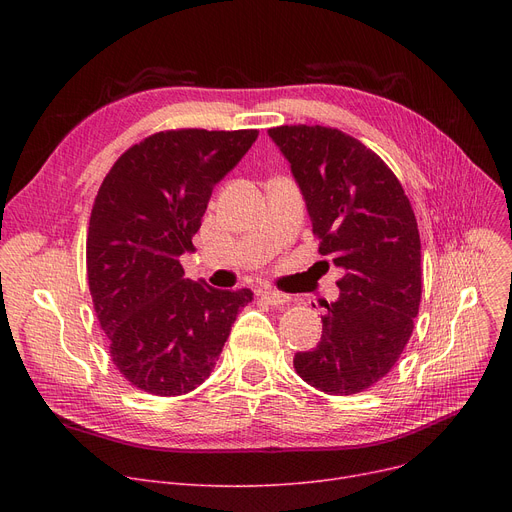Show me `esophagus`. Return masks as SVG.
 I'll return each instance as SVG.
<instances>
[{"label": "esophagus", "instance_id": "esophagus-1", "mask_svg": "<svg viewBox=\"0 0 512 512\" xmlns=\"http://www.w3.org/2000/svg\"><path fill=\"white\" fill-rule=\"evenodd\" d=\"M259 297H261V301H265L267 305H274V307H278V305H286V303L290 301L288 294L278 292V290H261Z\"/></svg>", "mask_w": 512, "mask_h": 512}]
</instances>
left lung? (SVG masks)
<instances>
[{
    "label": "left lung",
    "mask_w": 512,
    "mask_h": 512,
    "mask_svg": "<svg viewBox=\"0 0 512 512\" xmlns=\"http://www.w3.org/2000/svg\"><path fill=\"white\" fill-rule=\"evenodd\" d=\"M307 203L319 253L344 276L326 303L321 340L294 355L313 388L348 396L378 384L413 334L421 303V240L394 172L361 141L328 126L267 130Z\"/></svg>",
    "instance_id": "8db88e82"
}]
</instances>
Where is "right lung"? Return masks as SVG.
Returning <instances> with one entry per match:
<instances>
[{"label":"right lung","instance_id":"obj_1","mask_svg":"<svg viewBox=\"0 0 512 512\" xmlns=\"http://www.w3.org/2000/svg\"><path fill=\"white\" fill-rule=\"evenodd\" d=\"M257 130L180 128L124 151L103 178L87 236V276L110 355L130 386L180 396L218 361L249 288L218 290L184 278L213 186Z\"/></svg>","mask_w":512,"mask_h":512}]
</instances>
